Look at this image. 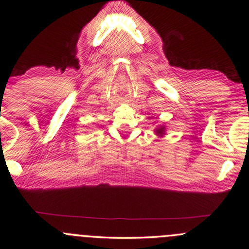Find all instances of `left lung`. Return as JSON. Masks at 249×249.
Segmentation results:
<instances>
[{
  "instance_id": "obj_1",
  "label": "left lung",
  "mask_w": 249,
  "mask_h": 249,
  "mask_svg": "<svg viewBox=\"0 0 249 249\" xmlns=\"http://www.w3.org/2000/svg\"><path fill=\"white\" fill-rule=\"evenodd\" d=\"M156 132H157V133H159L160 135H163V133H164V128H163V127L159 128V130H156Z\"/></svg>"
}]
</instances>
